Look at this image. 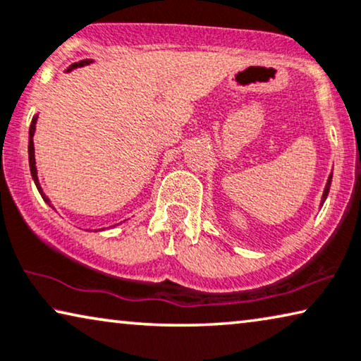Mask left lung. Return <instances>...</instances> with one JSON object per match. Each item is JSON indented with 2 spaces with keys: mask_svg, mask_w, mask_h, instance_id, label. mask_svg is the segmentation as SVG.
<instances>
[{
  "mask_svg": "<svg viewBox=\"0 0 361 361\" xmlns=\"http://www.w3.org/2000/svg\"><path fill=\"white\" fill-rule=\"evenodd\" d=\"M331 182H332V174L329 176V179H327V184H326V189H324V193H322V202H321V203L326 202L327 193H329V189H331Z\"/></svg>",
  "mask_w": 361,
  "mask_h": 361,
  "instance_id": "obj_1",
  "label": "left lung"
}]
</instances>
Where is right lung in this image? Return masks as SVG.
Wrapping results in <instances>:
<instances>
[{
    "instance_id": "obj_1",
    "label": "right lung",
    "mask_w": 361,
    "mask_h": 361,
    "mask_svg": "<svg viewBox=\"0 0 361 361\" xmlns=\"http://www.w3.org/2000/svg\"><path fill=\"white\" fill-rule=\"evenodd\" d=\"M87 63H91V61H90V60H82V61H80V63H73L70 68H68L66 71H71V70H75V68H78V66H85V65H87ZM37 117H39V116H34V117H32V123H30V128H29V166H30V174H32V179H34V182H35V185H37V190L40 192L42 198H44V200L50 205V200L45 197V193L42 192V187H40V184H39V177H37V168H35L34 132H35V123H37Z\"/></svg>"
}]
</instances>
